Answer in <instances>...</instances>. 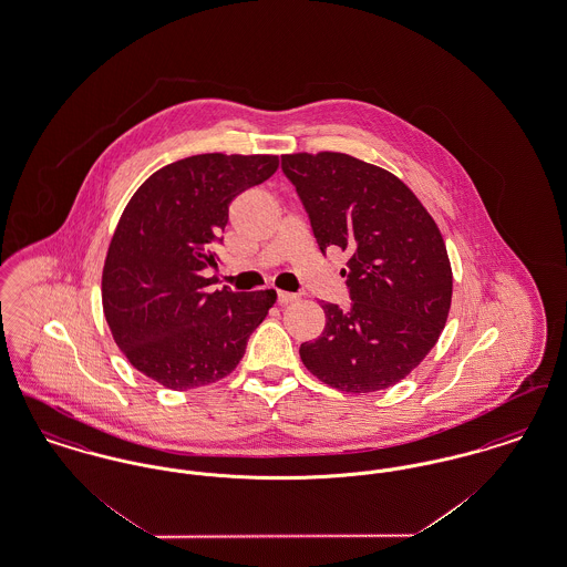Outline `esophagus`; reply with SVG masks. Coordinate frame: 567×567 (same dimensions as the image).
Wrapping results in <instances>:
<instances>
[{
  "label": "esophagus",
  "mask_w": 567,
  "mask_h": 567,
  "mask_svg": "<svg viewBox=\"0 0 567 567\" xmlns=\"http://www.w3.org/2000/svg\"><path fill=\"white\" fill-rule=\"evenodd\" d=\"M299 299V296H296V293H287V291H278V303H293V301H297Z\"/></svg>",
  "instance_id": "34e87169"
}]
</instances>
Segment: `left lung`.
Masks as SVG:
<instances>
[{"mask_svg": "<svg viewBox=\"0 0 567 567\" xmlns=\"http://www.w3.org/2000/svg\"><path fill=\"white\" fill-rule=\"evenodd\" d=\"M321 250L349 255L351 308L323 303L324 329L303 342L308 372L347 393L398 384L432 351L446 324L453 270L419 197L391 172L344 153L282 155Z\"/></svg>", "mask_w": 567, "mask_h": 567, "instance_id": "obj_1", "label": "left lung"}]
</instances>
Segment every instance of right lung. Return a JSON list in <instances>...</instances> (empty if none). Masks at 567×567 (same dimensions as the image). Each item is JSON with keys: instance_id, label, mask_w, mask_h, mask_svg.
Here are the masks:
<instances>
[{"instance_id": "1", "label": "right lung", "mask_w": 567, "mask_h": 567, "mask_svg": "<svg viewBox=\"0 0 567 567\" xmlns=\"http://www.w3.org/2000/svg\"><path fill=\"white\" fill-rule=\"evenodd\" d=\"M276 155L206 153L148 176L125 206L102 271L104 317L137 372L172 391L231 374L276 291H210L229 204L268 181Z\"/></svg>"}]
</instances>
